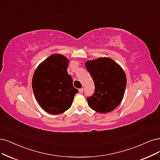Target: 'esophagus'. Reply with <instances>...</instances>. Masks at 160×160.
Masks as SVG:
<instances>
[{"label":"esophagus","mask_w":160,"mask_h":160,"mask_svg":"<svg viewBox=\"0 0 160 160\" xmlns=\"http://www.w3.org/2000/svg\"><path fill=\"white\" fill-rule=\"evenodd\" d=\"M79 93H83V92H84V89L83 88H80V89H79Z\"/></svg>","instance_id":"obj_1"}]
</instances>
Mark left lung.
Masks as SVG:
<instances>
[{"label": "left lung", "instance_id": "obj_1", "mask_svg": "<svg viewBox=\"0 0 160 160\" xmlns=\"http://www.w3.org/2000/svg\"><path fill=\"white\" fill-rule=\"evenodd\" d=\"M85 66L95 86L93 95L87 98L89 107L99 113L113 111L125 94L127 77L124 70L113 59L107 57L88 61Z\"/></svg>", "mask_w": 160, "mask_h": 160}]
</instances>
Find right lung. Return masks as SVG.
<instances>
[{
	"mask_svg": "<svg viewBox=\"0 0 160 160\" xmlns=\"http://www.w3.org/2000/svg\"><path fill=\"white\" fill-rule=\"evenodd\" d=\"M68 60L61 54H53L41 62L32 78L35 99L44 111L52 115L64 113L72 105L78 91L68 74Z\"/></svg>",
	"mask_w": 160,
	"mask_h": 160,
	"instance_id": "1",
	"label": "right lung"
}]
</instances>
